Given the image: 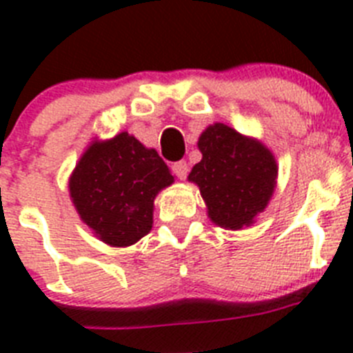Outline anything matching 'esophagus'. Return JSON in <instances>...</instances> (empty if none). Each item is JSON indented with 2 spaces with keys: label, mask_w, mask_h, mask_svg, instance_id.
<instances>
[{
  "label": "esophagus",
  "mask_w": 353,
  "mask_h": 353,
  "mask_svg": "<svg viewBox=\"0 0 353 353\" xmlns=\"http://www.w3.org/2000/svg\"><path fill=\"white\" fill-rule=\"evenodd\" d=\"M171 170H173V173L176 174L180 180H185L187 173H189V166H187L185 161H179L174 162V164H171Z\"/></svg>",
  "instance_id": "obj_1"
}]
</instances>
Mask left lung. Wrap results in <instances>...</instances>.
Instances as JSON below:
<instances>
[{
	"instance_id": "left-lung-1",
	"label": "left lung",
	"mask_w": 353,
	"mask_h": 353,
	"mask_svg": "<svg viewBox=\"0 0 353 353\" xmlns=\"http://www.w3.org/2000/svg\"><path fill=\"white\" fill-rule=\"evenodd\" d=\"M201 161L187 180L199 187L210 221L224 230L256 223L276 191L277 162L260 139L212 123L198 139Z\"/></svg>"
}]
</instances>
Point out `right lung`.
Segmentation results:
<instances>
[{
  "instance_id": "1",
  "label": "right lung",
  "mask_w": 353,
  "mask_h": 353,
  "mask_svg": "<svg viewBox=\"0 0 353 353\" xmlns=\"http://www.w3.org/2000/svg\"><path fill=\"white\" fill-rule=\"evenodd\" d=\"M173 182L157 150L120 132L90 141L68 179V192L97 239L111 248H129L148 235L155 198Z\"/></svg>"
}]
</instances>
